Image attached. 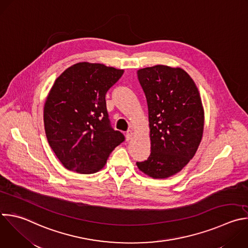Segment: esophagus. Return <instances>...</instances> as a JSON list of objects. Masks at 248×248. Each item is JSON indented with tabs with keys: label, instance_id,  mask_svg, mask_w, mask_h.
<instances>
[{
	"label": "esophagus",
	"instance_id": "1",
	"mask_svg": "<svg viewBox=\"0 0 248 248\" xmlns=\"http://www.w3.org/2000/svg\"><path fill=\"white\" fill-rule=\"evenodd\" d=\"M132 135H133L132 130H127L126 133H125V138H126V140H127V141L130 140V139L132 138Z\"/></svg>",
	"mask_w": 248,
	"mask_h": 248
}]
</instances>
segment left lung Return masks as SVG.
Returning <instances> with one entry per match:
<instances>
[{
	"mask_svg": "<svg viewBox=\"0 0 248 248\" xmlns=\"http://www.w3.org/2000/svg\"><path fill=\"white\" fill-rule=\"evenodd\" d=\"M149 111L151 154L138 169L155 179L170 177L195 155L204 112L193 78L183 69L155 65L137 71Z\"/></svg>",
	"mask_w": 248,
	"mask_h": 248,
	"instance_id": "1",
	"label": "left lung"
}]
</instances>
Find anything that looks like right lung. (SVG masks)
Returning <instances> with one entry per match:
<instances>
[{"instance_id":"add662e5","label":"right lung","mask_w":248,"mask_h":248,"mask_svg":"<svg viewBox=\"0 0 248 248\" xmlns=\"http://www.w3.org/2000/svg\"><path fill=\"white\" fill-rule=\"evenodd\" d=\"M123 74L104 64L79 62L55 79L45 103L44 124L49 146L67 170L95 173L124 141L110 125L105 100Z\"/></svg>"}]
</instances>
